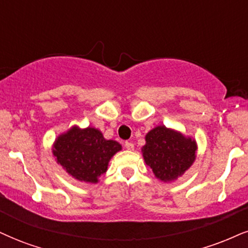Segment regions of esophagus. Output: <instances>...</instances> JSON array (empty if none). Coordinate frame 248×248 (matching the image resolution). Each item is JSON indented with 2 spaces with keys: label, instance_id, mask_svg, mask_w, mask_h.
<instances>
[{
  "label": "esophagus",
  "instance_id": "obj_1",
  "mask_svg": "<svg viewBox=\"0 0 248 248\" xmlns=\"http://www.w3.org/2000/svg\"><path fill=\"white\" fill-rule=\"evenodd\" d=\"M124 147L127 149V151H133L134 149V145L131 141H125L124 143Z\"/></svg>",
  "mask_w": 248,
  "mask_h": 248
}]
</instances>
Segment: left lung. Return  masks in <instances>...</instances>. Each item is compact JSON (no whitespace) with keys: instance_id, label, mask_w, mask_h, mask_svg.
<instances>
[{"instance_id":"8db88e82","label":"left lung","mask_w":248,"mask_h":248,"mask_svg":"<svg viewBox=\"0 0 248 248\" xmlns=\"http://www.w3.org/2000/svg\"><path fill=\"white\" fill-rule=\"evenodd\" d=\"M197 143L182 133L166 126H156L146 134L143 160L156 178L171 182L193 164Z\"/></svg>"}]
</instances>
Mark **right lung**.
<instances>
[{"mask_svg": "<svg viewBox=\"0 0 248 248\" xmlns=\"http://www.w3.org/2000/svg\"><path fill=\"white\" fill-rule=\"evenodd\" d=\"M122 146L115 140H106L94 127L73 126L61 134L54 143L53 154L69 175L86 183H97L108 169V163Z\"/></svg>", "mask_w": 248, "mask_h": 248, "instance_id": "add662e5", "label": "right lung"}]
</instances>
